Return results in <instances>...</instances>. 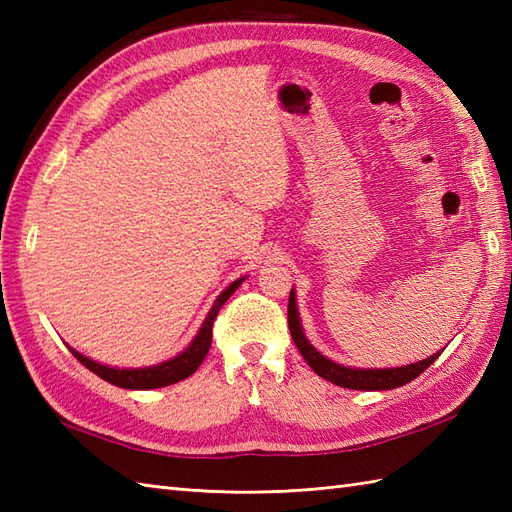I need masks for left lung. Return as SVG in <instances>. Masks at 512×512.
I'll return each instance as SVG.
<instances>
[{
    "label": "left lung",
    "instance_id": "left-lung-1",
    "mask_svg": "<svg viewBox=\"0 0 512 512\" xmlns=\"http://www.w3.org/2000/svg\"><path fill=\"white\" fill-rule=\"evenodd\" d=\"M288 328L292 334V341H295V345H297V350L301 352L303 358H306V363L314 369V372H317L321 378L330 380V383L345 387V389L383 391V389L402 387V385L411 383L413 378H418L442 352L440 350L438 354L424 358V361H420V363H411V365L394 367V369H352V367H343L339 363H332L330 358H325L323 354L314 350L306 336H303L299 312H297V301H295V290H290V299H288Z\"/></svg>",
    "mask_w": 512,
    "mask_h": 512
}]
</instances>
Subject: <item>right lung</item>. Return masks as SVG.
I'll return each instance as SVG.
<instances>
[{"mask_svg": "<svg viewBox=\"0 0 512 512\" xmlns=\"http://www.w3.org/2000/svg\"><path fill=\"white\" fill-rule=\"evenodd\" d=\"M242 281H244V277L233 281V284L228 286L220 297H217L211 312L206 314L202 328H200L198 336H195V339H193V343L182 354H178L176 358H171V361H165V363L154 365V367H143V369H114V367H107V365L90 361L88 356L74 352L72 347H70V350H72V354L76 358H79V363H83L85 367H88L90 372H94L96 376H101L103 380H107V383H112L116 387H125V389H156V387H167V385L178 383V380H184L187 376H191L195 369L202 365L204 356H206V352H209V347H211L213 321L217 317V312H220V308L224 306V301L233 295V292L237 290L239 284H242Z\"/></svg>", "mask_w": 512, "mask_h": 512, "instance_id": "obj_1", "label": "right lung"}]
</instances>
